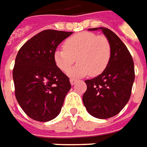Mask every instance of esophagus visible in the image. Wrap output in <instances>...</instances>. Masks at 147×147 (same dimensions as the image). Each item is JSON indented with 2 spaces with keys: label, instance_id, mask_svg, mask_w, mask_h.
<instances>
[{
  "label": "esophagus",
  "instance_id": "34e87169",
  "mask_svg": "<svg viewBox=\"0 0 147 147\" xmlns=\"http://www.w3.org/2000/svg\"><path fill=\"white\" fill-rule=\"evenodd\" d=\"M70 83H71V85H74V83H75V82H76V80L74 79V78H70Z\"/></svg>",
  "mask_w": 147,
  "mask_h": 147
}]
</instances>
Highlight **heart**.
<instances>
[{"instance_id": "heart-1", "label": "heart", "mask_w": 147, "mask_h": 147, "mask_svg": "<svg viewBox=\"0 0 147 147\" xmlns=\"http://www.w3.org/2000/svg\"><path fill=\"white\" fill-rule=\"evenodd\" d=\"M111 57V45L104 35L83 32L69 37L63 48L55 50L54 62L60 70L68 72L76 59L79 64L69 72L72 77L97 76L105 69Z\"/></svg>"}]
</instances>
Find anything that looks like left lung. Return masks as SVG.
I'll list each match as a JSON object with an SVG mask.
<instances>
[{"label":"left lung","instance_id":"left-lung-1","mask_svg":"<svg viewBox=\"0 0 147 147\" xmlns=\"http://www.w3.org/2000/svg\"><path fill=\"white\" fill-rule=\"evenodd\" d=\"M100 29L110 41L111 57L102 74L85 81L87 91L82 100L91 115L108 119L119 114L129 100L135 72L132 55L121 39L107 28Z\"/></svg>","mask_w":147,"mask_h":147}]
</instances>
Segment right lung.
Returning a JSON list of instances; mask_svg holds the SVG:
<instances>
[{
    "label": "right lung",
    "instance_id": "1",
    "mask_svg": "<svg viewBox=\"0 0 147 147\" xmlns=\"http://www.w3.org/2000/svg\"><path fill=\"white\" fill-rule=\"evenodd\" d=\"M72 33L52 29L40 32L26 42L16 55L13 69L15 97L34 120L55 119L70 90L69 78L55 65L53 54Z\"/></svg>",
    "mask_w": 147,
    "mask_h": 147
}]
</instances>
